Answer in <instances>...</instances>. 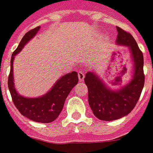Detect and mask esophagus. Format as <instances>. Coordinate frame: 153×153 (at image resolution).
<instances>
[{
  "instance_id": "34e87169",
  "label": "esophagus",
  "mask_w": 153,
  "mask_h": 153,
  "mask_svg": "<svg viewBox=\"0 0 153 153\" xmlns=\"http://www.w3.org/2000/svg\"><path fill=\"white\" fill-rule=\"evenodd\" d=\"M85 73L83 72H78V78H79L80 81H83L84 78H85Z\"/></svg>"
}]
</instances>
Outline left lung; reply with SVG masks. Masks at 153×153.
I'll use <instances>...</instances> for the list:
<instances>
[{"instance_id":"1","label":"left lung","mask_w":153,"mask_h":153,"mask_svg":"<svg viewBox=\"0 0 153 153\" xmlns=\"http://www.w3.org/2000/svg\"><path fill=\"white\" fill-rule=\"evenodd\" d=\"M116 28L117 44L128 47L134 72L129 83L117 91L104 85L94 72L86 73L84 81L88 88L89 105L94 115L102 121H113L128 115L136 105L145 81L143 53L131 34L118 26Z\"/></svg>"}]
</instances>
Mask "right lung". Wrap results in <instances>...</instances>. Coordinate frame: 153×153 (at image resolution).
I'll use <instances>...</instances> for the list:
<instances>
[{
    "mask_svg": "<svg viewBox=\"0 0 153 153\" xmlns=\"http://www.w3.org/2000/svg\"><path fill=\"white\" fill-rule=\"evenodd\" d=\"M39 29L40 26H38L28 31L13 53L10 60V72L8 78V88L14 105L22 115L34 122L50 123L59 115L70 91L78 84V76L76 72L62 75L57 80L51 91L40 97L28 98L18 94L13 82V59L27 42L36 35Z\"/></svg>",
    "mask_w": 153,
    "mask_h": 153,
    "instance_id": "add662e5",
    "label": "right lung"
}]
</instances>
